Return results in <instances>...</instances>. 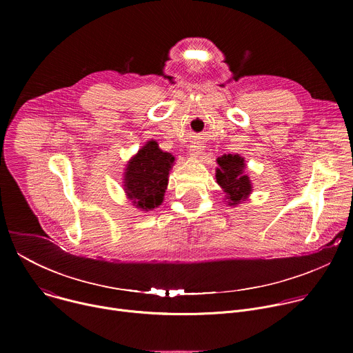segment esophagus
<instances>
[{
	"label": "esophagus",
	"instance_id": "obj_1",
	"mask_svg": "<svg viewBox=\"0 0 353 353\" xmlns=\"http://www.w3.org/2000/svg\"><path fill=\"white\" fill-rule=\"evenodd\" d=\"M201 152H203V146H201L199 143H194L190 146V154L191 155H199Z\"/></svg>",
	"mask_w": 353,
	"mask_h": 353
}]
</instances>
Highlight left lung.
<instances>
[{"label":"left lung","instance_id":"obj_1","mask_svg":"<svg viewBox=\"0 0 353 353\" xmlns=\"http://www.w3.org/2000/svg\"><path fill=\"white\" fill-rule=\"evenodd\" d=\"M219 169H216V181L228 194L229 205H236L245 201L251 192L248 177L243 173L244 161L239 155H223L218 158Z\"/></svg>","mask_w":353,"mask_h":353}]
</instances>
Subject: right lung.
<instances>
[{
    "label": "right lung",
    "mask_w": 353,
    "mask_h": 353,
    "mask_svg": "<svg viewBox=\"0 0 353 353\" xmlns=\"http://www.w3.org/2000/svg\"><path fill=\"white\" fill-rule=\"evenodd\" d=\"M174 157L149 141L131 159L125 172V191L132 204L143 211L162 204Z\"/></svg>",
    "instance_id": "obj_1"
}]
</instances>
